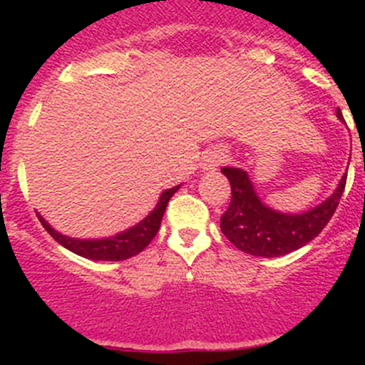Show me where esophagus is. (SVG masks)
<instances>
[{"instance_id": "obj_1", "label": "esophagus", "mask_w": 365, "mask_h": 365, "mask_svg": "<svg viewBox=\"0 0 365 365\" xmlns=\"http://www.w3.org/2000/svg\"><path fill=\"white\" fill-rule=\"evenodd\" d=\"M224 160H226V153H224L222 150H213V152H210L208 155L205 157L203 169L205 171H215Z\"/></svg>"}]
</instances>
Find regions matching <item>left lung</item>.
Segmentation results:
<instances>
[{
    "label": "left lung",
    "instance_id": "left-lung-1",
    "mask_svg": "<svg viewBox=\"0 0 365 365\" xmlns=\"http://www.w3.org/2000/svg\"><path fill=\"white\" fill-rule=\"evenodd\" d=\"M337 118L342 114L337 109ZM231 183V203L220 217V230L227 240L251 256L279 257L289 254L318 237L329 224L344 192L346 175L332 196L302 213H284L261 201L247 171L240 168H222Z\"/></svg>",
    "mask_w": 365,
    "mask_h": 365
}]
</instances>
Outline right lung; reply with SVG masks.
<instances>
[{
    "mask_svg": "<svg viewBox=\"0 0 365 365\" xmlns=\"http://www.w3.org/2000/svg\"><path fill=\"white\" fill-rule=\"evenodd\" d=\"M180 189V185L173 187V189L164 190L159 197V203L155 205V208L141 220L135 226L128 227V230L121 231V233L114 235V237L108 238H72L67 235H61L60 231L54 230L38 212L40 222L46 227L47 233L54 238L60 245H63L65 249L72 251L77 256L88 257V259L93 261H123L128 257L135 256L153 240V237L157 235L160 227V220L164 217L165 206H168L169 200L173 197V194Z\"/></svg>",
    "mask_w": 365,
    "mask_h": 365,
    "instance_id": "obj_1",
    "label": "right lung"
}]
</instances>
